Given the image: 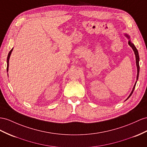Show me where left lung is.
<instances>
[{
    "mask_svg": "<svg viewBox=\"0 0 147 147\" xmlns=\"http://www.w3.org/2000/svg\"><path fill=\"white\" fill-rule=\"evenodd\" d=\"M125 36L128 38H130L129 35H125ZM129 44L130 46L131 47V48L133 49V50H134V53H135V58H136V65H137V80H138V75H139V70H140V66H139V55H138V50H137V49L136 48V47H135V45H134L132 43H131L130 40H129ZM136 83H137V81H136V82H135V85H134V88H133V89H132V91H131V92L130 93V94L129 95V97H128V98H127V99H129V97L131 96V95L132 94V93H133V92H134V91L135 87V85H136Z\"/></svg>",
    "mask_w": 147,
    "mask_h": 147,
    "instance_id": "left-lung-1",
    "label": "left lung"
}]
</instances>
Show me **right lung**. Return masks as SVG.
<instances>
[{
  "instance_id": "1",
  "label": "right lung",
  "mask_w": 147,
  "mask_h": 147,
  "mask_svg": "<svg viewBox=\"0 0 147 147\" xmlns=\"http://www.w3.org/2000/svg\"><path fill=\"white\" fill-rule=\"evenodd\" d=\"M12 50H13V48L12 49V50H11L10 51V52L9 53V55H8V56H7V72H8V69H9V58H10V55H11V53H12Z\"/></svg>"
}]
</instances>
